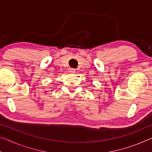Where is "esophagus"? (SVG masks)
Returning <instances> with one entry per match:
<instances>
[{
    "mask_svg": "<svg viewBox=\"0 0 152 152\" xmlns=\"http://www.w3.org/2000/svg\"><path fill=\"white\" fill-rule=\"evenodd\" d=\"M69 72H70V73H75L76 70L74 68H70L69 69Z\"/></svg>",
    "mask_w": 152,
    "mask_h": 152,
    "instance_id": "34e87169",
    "label": "esophagus"
}]
</instances>
